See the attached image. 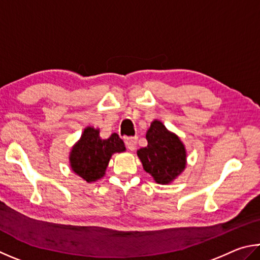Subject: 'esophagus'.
<instances>
[{
	"label": "esophagus",
	"mask_w": 260,
	"mask_h": 260,
	"mask_svg": "<svg viewBox=\"0 0 260 260\" xmlns=\"http://www.w3.org/2000/svg\"><path fill=\"white\" fill-rule=\"evenodd\" d=\"M124 143H125L126 148H129L130 151H135L136 144H137V138H136V137H126L125 140H124Z\"/></svg>",
	"instance_id": "1"
}]
</instances>
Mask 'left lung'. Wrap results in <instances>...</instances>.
<instances>
[{"mask_svg": "<svg viewBox=\"0 0 260 260\" xmlns=\"http://www.w3.org/2000/svg\"><path fill=\"white\" fill-rule=\"evenodd\" d=\"M147 146L137 151L144 170L157 184L174 181L186 167V149L179 137L170 133L161 121L154 120L146 133Z\"/></svg>", "mask_w": 260, "mask_h": 260, "instance_id": "obj_1", "label": "left lung"}]
</instances>
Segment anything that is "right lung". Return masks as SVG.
<instances>
[{"label": "right lung", "instance_id": "obj_1", "mask_svg": "<svg viewBox=\"0 0 260 260\" xmlns=\"http://www.w3.org/2000/svg\"><path fill=\"white\" fill-rule=\"evenodd\" d=\"M124 151V143L117 134L102 139L99 129L88 126L71 151L72 170L88 183L95 181L104 177L113 154Z\"/></svg>", "mask_w": 260, "mask_h": 260}]
</instances>
